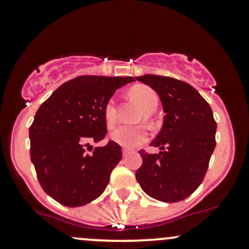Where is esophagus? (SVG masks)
<instances>
[{
  "label": "esophagus",
  "mask_w": 249,
  "mask_h": 249,
  "mask_svg": "<svg viewBox=\"0 0 249 249\" xmlns=\"http://www.w3.org/2000/svg\"><path fill=\"white\" fill-rule=\"evenodd\" d=\"M130 154V150L127 149H123V157H127Z\"/></svg>",
  "instance_id": "34e87169"
}]
</instances>
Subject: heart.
Returning <instances> with one entry per match:
<instances>
[{"instance_id":"obj_1","label":"heart","mask_w":249,"mask_h":249,"mask_svg":"<svg viewBox=\"0 0 249 249\" xmlns=\"http://www.w3.org/2000/svg\"><path fill=\"white\" fill-rule=\"evenodd\" d=\"M130 95L142 106L144 110V114H143L144 119L149 118L150 114L157 110L158 105H159V96L152 88L145 87V85H136L130 90ZM104 117L107 126L109 127L113 126L117 122V102L114 99H109L105 105ZM147 130L141 125H135V126L120 125L110 132V140L127 149L139 147L147 141Z\"/></svg>"}]
</instances>
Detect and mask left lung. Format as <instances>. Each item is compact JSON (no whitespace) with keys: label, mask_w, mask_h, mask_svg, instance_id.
Here are the masks:
<instances>
[{"label":"left lung","mask_w":249,"mask_h":249,"mask_svg":"<svg viewBox=\"0 0 249 249\" xmlns=\"http://www.w3.org/2000/svg\"><path fill=\"white\" fill-rule=\"evenodd\" d=\"M137 80L157 91L164 123L155 140L158 154L140 150L142 166L136 171L141 188L153 199L178 202L201 184L215 147L217 123L210 105L196 89L171 77L144 74Z\"/></svg>","instance_id":"8db88e82"}]
</instances>
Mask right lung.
I'll return each instance as SVG.
<instances>
[{
    "label": "right lung",
    "mask_w": 249,
    "mask_h": 249,
    "mask_svg": "<svg viewBox=\"0 0 249 249\" xmlns=\"http://www.w3.org/2000/svg\"><path fill=\"white\" fill-rule=\"evenodd\" d=\"M131 82L134 77L79 76L60 85L37 110L29 130L30 155L39 184L55 201L78 207L105 192L122 147L109 141L91 154L85 149L105 139V105Z\"/></svg>",
    "instance_id": "right-lung-1"
}]
</instances>
